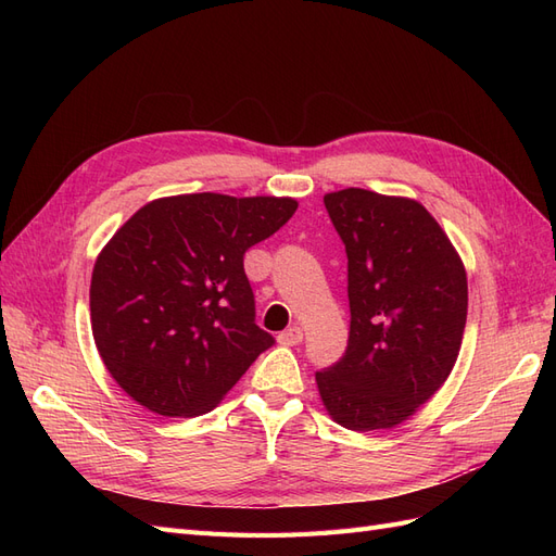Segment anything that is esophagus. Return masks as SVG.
<instances>
[{
  "mask_svg": "<svg viewBox=\"0 0 556 556\" xmlns=\"http://www.w3.org/2000/svg\"><path fill=\"white\" fill-rule=\"evenodd\" d=\"M301 341H304V331H301V327H290V329L280 331V336H278L280 345H299Z\"/></svg>",
  "mask_w": 556,
  "mask_h": 556,
  "instance_id": "1",
  "label": "esophagus"
}]
</instances>
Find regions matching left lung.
Returning a JSON list of instances; mask_svg holds the SVG:
<instances>
[{
  "mask_svg": "<svg viewBox=\"0 0 556 556\" xmlns=\"http://www.w3.org/2000/svg\"><path fill=\"white\" fill-rule=\"evenodd\" d=\"M348 255L345 355L315 374L345 429H392L427 403L457 362L468 311L464 264L413 199L348 188L325 197Z\"/></svg>",
  "mask_w": 556,
  "mask_h": 556,
  "instance_id": "left-lung-1",
  "label": "left lung"
}]
</instances>
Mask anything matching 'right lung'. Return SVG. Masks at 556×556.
<instances>
[{"label": "right lung", "instance_id": "obj_1", "mask_svg": "<svg viewBox=\"0 0 556 556\" xmlns=\"http://www.w3.org/2000/svg\"><path fill=\"white\" fill-rule=\"evenodd\" d=\"M296 211L288 197L155 199L99 252L92 336L109 374L164 417L213 410L276 339L255 323L245 250Z\"/></svg>", "mask_w": 556, "mask_h": 556}]
</instances>
